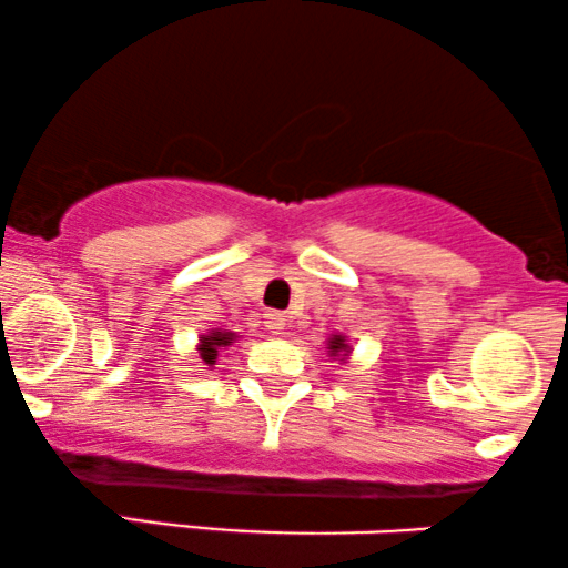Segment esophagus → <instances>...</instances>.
<instances>
[{"mask_svg":"<svg viewBox=\"0 0 568 568\" xmlns=\"http://www.w3.org/2000/svg\"><path fill=\"white\" fill-rule=\"evenodd\" d=\"M264 325L270 334H280V331L285 328V315H280V312H266Z\"/></svg>","mask_w":568,"mask_h":568,"instance_id":"esophagus-1","label":"esophagus"}]
</instances>
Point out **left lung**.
Listing matches in <instances>:
<instances>
[{
    "mask_svg": "<svg viewBox=\"0 0 568 568\" xmlns=\"http://www.w3.org/2000/svg\"><path fill=\"white\" fill-rule=\"evenodd\" d=\"M328 349H331V355H338V352H342V349L349 352L347 344H344V336H334V338H331Z\"/></svg>",
    "mask_w": 568,
    "mask_h": 568,
    "instance_id": "1",
    "label": "left lung"
}]
</instances>
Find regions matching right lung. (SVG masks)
<instances>
[{"label":"right lung","mask_w":568,"mask_h":568,"mask_svg":"<svg viewBox=\"0 0 568 568\" xmlns=\"http://www.w3.org/2000/svg\"><path fill=\"white\" fill-rule=\"evenodd\" d=\"M234 342V334L230 331H213V334L200 338V357L205 366H216V357L221 347H230Z\"/></svg>","instance_id":"1"}]
</instances>
